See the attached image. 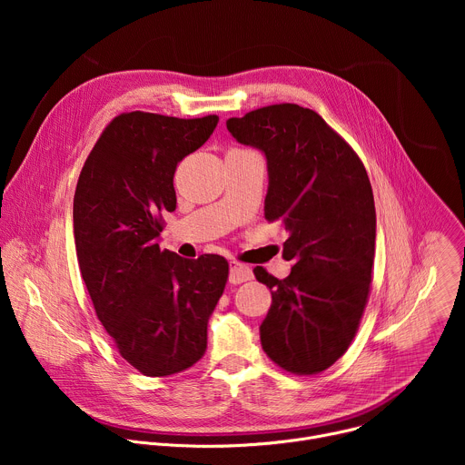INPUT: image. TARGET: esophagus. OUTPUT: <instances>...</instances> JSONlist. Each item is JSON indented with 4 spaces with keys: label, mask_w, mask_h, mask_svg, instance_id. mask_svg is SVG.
I'll list each match as a JSON object with an SVG mask.
<instances>
[{
    "label": "esophagus",
    "mask_w": 465,
    "mask_h": 465,
    "mask_svg": "<svg viewBox=\"0 0 465 465\" xmlns=\"http://www.w3.org/2000/svg\"><path fill=\"white\" fill-rule=\"evenodd\" d=\"M252 276H253V274H252V269L246 267V264L237 262V261H233V262L230 264V276H228L230 283L239 285V283H242V282H250Z\"/></svg>",
    "instance_id": "34e87169"
}]
</instances>
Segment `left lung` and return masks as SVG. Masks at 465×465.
<instances>
[{"mask_svg": "<svg viewBox=\"0 0 465 465\" xmlns=\"http://www.w3.org/2000/svg\"><path fill=\"white\" fill-rule=\"evenodd\" d=\"M230 134L267 158L264 219L289 232L285 280L255 267L272 291L259 327L261 346L278 366L312 375L351 344L368 300L375 255V204L355 151L316 112L272 104L226 121Z\"/></svg>", "mask_w": 465, "mask_h": 465, "instance_id": "1", "label": "left lung"}]
</instances>
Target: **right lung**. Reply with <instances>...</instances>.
I'll use <instances>...</instances> for the list:
<instances>
[{
	"instance_id": "1",
	"label": "right lung",
	"mask_w": 465,
	"mask_h": 465,
	"mask_svg": "<svg viewBox=\"0 0 465 465\" xmlns=\"http://www.w3.org/2000/svg\"><path fill=\"white\" fill-rule=\"evenodd\" d=\"M217 115H117L81 171L74 235L81 276L121 357L149 377L193 366L208 346V320L228 261L160 250L162 217L174 212L176 165L201 149Z\"/></svg>"
}]
</instances>
